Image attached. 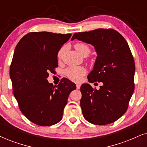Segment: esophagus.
Masks as SVG:
<instances>
[{
    "mask_svg": "<svg viewBox=\"0 0 147 147\" xmlns=\"http://www.w3.org/2000/svg\"><path fill=\"white\" fill-rule=\"evenodd\" d=\"M80 87H81V85L79 84V83H77V90L80 89Z\"/></svg>",
    "mask_w": 147,
    "mask_h": 147,
    "instance_id": "obj_1",
    "label": "esophagus"
}]
</instances>
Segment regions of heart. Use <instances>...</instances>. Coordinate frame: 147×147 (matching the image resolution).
<instances>
[{
  "mask_svg": "<svg viewBox=\"0 0 147 147\" xmlns=\"http://www.w3.org/2000/svg\"><path fill=\"white\" fill-rule=\"evenodd\" d=\"M75 49L79 52L80 54L84 55L85 54H88L90 52V49L89 46L83 42H77L74 45ZM65 47L63 46L59 49L57 52V57L58 59L62 57L63 53L64 51ZM85 74V70L82 67H79V66H70V67L66 68L65 70V75L67 76L68 79L71 81H78L80 79L83 77Z\"/></svg>",
  "mask_w": 147,
  "mask_h": 147,
  "instance_id": "obj_1",
  "label": "heart"
}]
</instances>
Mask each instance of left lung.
<instances>
[{
  "instance_id": "left-lung-1",
  "label": "left lung",
  "mask_w": 147,
  "mask_h": 147,
  "mask_svg": "<svg viewBox=\"0 0 147 147\" xmlns=\"http://www.w3.org/2000/svg\"><path fill=\"white\" fill-rule=\"evenodd\" d=\"M75 38L94 46L98 56L87 78L103 84L98 90L90 84L81 86L83 117L95 125L113 123L126 112L134 91L135 63L129 45L111 28L75 33L71 40Z\"/></svg>"
}]
</instances>
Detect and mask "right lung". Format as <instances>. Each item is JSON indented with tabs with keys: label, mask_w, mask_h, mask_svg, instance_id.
<instances>
[{
	"label": "right lung",
	"mask_w": 147,
	"mask_h": 147,
	"mask_svg": "<svg viewBox=\"0 0 147 147\" xmlns=\"http://www.w3.org/2000/svg\"><path fill=\"white\" fill-rule=\"evenodd\" d=\"M71 34L32 32L22 37L10 66L13 92L20 110L31 122L49 126L60 121L74 83L65 78L57 86L49 83V72L58 66L59 49Z\"/></svg>",
	"instance_id": "right-lung-1"
}]
</instances>
